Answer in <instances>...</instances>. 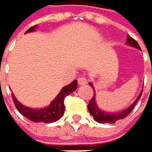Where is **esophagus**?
Instances as JSON below:
<instances>
[{
	"label": "esophagus",
	"instance_id": "34e87169",
	"mask_svg": "<svg viewBox=\"0 0 152 152\" xmlns=\"http://www.w3.org/2000/svg\"><path fill=\"white\" fill-rule=\"evenodd\" d=\"M87 84V79L85 77H79L78 78V85L79 86H85Z\"/></svg>",
	"mask_w": 152,
	"mask_h": 152
}]
</instances>
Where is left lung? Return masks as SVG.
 Masks as SVG:
<instances>
[{
	"label": "left lung",
	"instance_id": "8db88e82",
	"mask_svg": "<svg viewBox=\"0 0 152 152\" xmlns=\"http://www.w3.org/2000/svg\"><path fill=\"white\" fill-rule=\"evenodd\" d=\"M126 43L131 45V46H134L139 50H141L138 42L134 39L132 38L131 36H127V39H126ZM89 86H92L94 88V86L92 83H89ZM142 90L141 91L138 98L134 101V102L130 106L128 107L127 109L124 110H121V111H118V112H116V113H110V112H105L102 110L99 109L97 103H96V101H95V92L94 91V96L92 98V100L90 101L89 104H88V110H89V112L90 114L94 117V120L99 122V123H109V124H114L116 123L118 120H120V119H123L125 118H126L131 112L132 110H134L135 104L137 103V102L140 100L141 96H142Z\"/></svg>",
	"mask_w": 152,
	"mask_h": 152
}]
</instances>
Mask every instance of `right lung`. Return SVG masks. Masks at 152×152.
I'll return each mask as SVG.
<instances>
[{
    "label": "right lung",
    "instance_id": "add662e5",
    "mask_svg": "<svg viewBox=\"0 0 152 152\" xmlns=\"http://www.w3.org/2000/svg\"><path fill=\"white\" fill-rule=\"evenodd\" d=\"M36 26H37L30 27L26 33H30L32 31H34ZM77 81L74 80L68 86L62 88V90L59 92L58 96L50 102V104L48 107L42 109H33V108L26 107L22 105L16 99L13 94H11V96L17 110L19 111L20 114H22L26 118L36 123H40V122L52 123L58 120L64 115V110H65L64 100L67 95H69L71 93L77 90Z\"/></svg>",
    "mask_w": 152,
    "mask_h": 152
}]
</instances>
